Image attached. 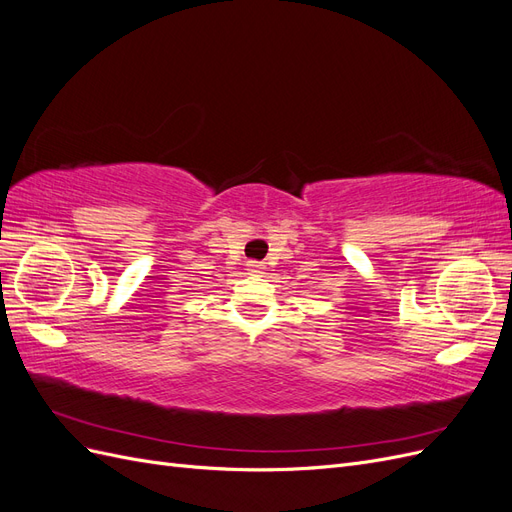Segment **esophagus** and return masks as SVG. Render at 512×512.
Instances as JSON below:
<instances>
[{
	"label": "esophagus",
	"mask_w": 512,
	"mask_h": 512,
	"mask_svg": "<svg viewBox=\"0 0 512 512\" xmlns=\"http://www.w3.org/2000/svg\"><path fill=\"white\" fill-rule=\"evenodd\" d=\"M247 269H250L252 273H260L262 269H265V265H262V262H258V260H250V262H247Z\"/></svg>",
	"instance_id": "obj_1"
}]
</instances>
